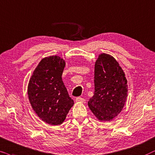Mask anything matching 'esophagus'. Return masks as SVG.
Segmentation results:
<instances>
[{
    "instance_id": "obj_1",
    "label": "esophagus",
    "mask_w": 155,
    "mask_h": 155,
    "mask_svg": "<svg viewBox=\"0 0 155 155\" xmlns=\"http://www.w3.org/2000/svg\"><path fill=\"white\" fill-rule=\"evenodd\" d=\"M76 103H84L85 102V100L84 98H82L81 97H78L76 98Z\"/></svg>"
}]
</instances>
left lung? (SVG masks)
Here are the masks:
<instances>
[{
	"mask_svg": "<svg viewBox=\"0 0 155 155\" xmlns=\"http://www.w3.org/2000/svg\"><path fill=\"white\" fill-rule=\"evenodd\" d=\"M94 95L88 102L99 121H110L124 108L127 96L125 72L110 54H98L94 68Z\"/></svg>",
	"mask_w": 155,
	"mask_h": 155,
	"instance_id": "8db88e82",
	"label": "left lung"
}]
</instances>
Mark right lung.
Wrapping results in <instances>:
<instances>
[{
	"label": "right lung",
	"mask_w": 155,
	"mask_h": 155,
	"mask_svg": "<svg viewBox=\"0 0 155 155\" xmlns=\"http://www.w3.org/2000/svg\"><path fill=\"white\" fill-rule=\"evenodd\" d=\"M66 61L61 57H46L41 59L29 80L28 95L37 115L47 124H62L72 106L62 81Z\"/></svg>",
	"instance_id": "obj_1"
}]
</instances>
